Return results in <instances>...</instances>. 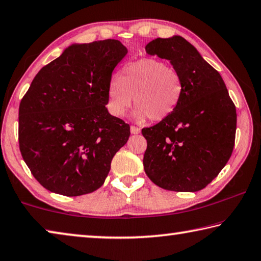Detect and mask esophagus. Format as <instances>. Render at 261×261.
<instances>
[{"mask_svg": "<svg viewBox=\"0 0 261 261\" xmlns=\"http://www.w3.org/2000/svg\"><path fill=\"white\" fill-rule=\"evenodd\" d=\"M130 131H131L132 135H138V134H140V129H139V127H137V126H135V125H131V126H130Z\"/></svg>", "mask_w": 261, "mask_h": 261, "instance_id": "1", "label": "esophagus"}]
</instances>
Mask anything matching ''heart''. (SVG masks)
Instances as JSON below:
<instances>
[{
    "label": "heart",
    "mask_w": 261,
    "mask_h": 261,
    "mask_svg": "<svg viewBox=\"0 0 261 261\" xmlns=\"http://www.w3.org/2000/svg\"><path fill=\"white\" fill-rule=\"evenodd\" d=\"M108 109L122 116L135 101V117L154 122L173 114L183 94V79L177 70L165 61L145 57L127 64L120 77L110 79L107 88Z\"/></svg>",
    "instance_id": "1"
}]
</instances>
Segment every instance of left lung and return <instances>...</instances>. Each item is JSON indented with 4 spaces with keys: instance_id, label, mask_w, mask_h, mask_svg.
<instances>
[{
    "instance_id": "1",
    "label": "left lung",
    "mask_w": 261,
    "mask_h": 261,
    "mask_svg": "<svg viewBox=\"0 0 261 261\" xmlns=\"http://www.w3.org/2000/svg\"><path fill=\"white\" fill-rule=\"evenodd\" d=\"M145 49L169 61L183 79L182 99L175 112L141 130L147 140L145 173L165 190L199 191L231 156L236 107L221 74L184 38H158Z\"/></svg>"
}]
</instances>
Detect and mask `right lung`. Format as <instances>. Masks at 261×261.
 Wrapping results in <instances>:
<instances>
[{"mask_svg": "<svg viewBox=\"0 0 261 261\" xmlns=\"http://www.w3.org/2000/svg\"><path fill=\"white\" fill-rule=\"evenodd\" d=\"M127 49L118 40L73 43L43 67L19 105V149L50 192L77 197L105 183L130 125L110 115L107 88Z\"/></svg>", "mask_w": 261, "mask_h": 261, "instance_id": "obj_1", "label": "right lung"}]
</instances>
